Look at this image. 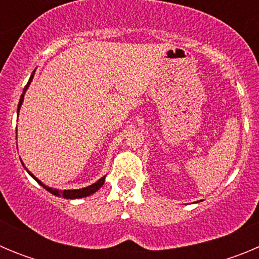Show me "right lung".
I'll use <instances>...</instances> for the list:
<instances>
[{
	"label": "right lung",
	"mask_w": 259,
	"mask_h": 259,
	"mask_svg": "<svg viewBox=\"0 0 259 259\" xmlns=\"http://www.w3.org/2000/svg\"><path fill=\"white\" fill-rule=\"evenodd\" d=\"M35 74V72H33ZM33 74L31 75V77H29V81L27 83V85L24 87V89H23V95L20 96V100H19V105H18V113H19V109H20V105H22L23 102V98H24V93H26L27 88H28V85L31 84L32 79H33ZM24 166V164H23ZM29 175L33 178V179L36 180V182L38 183L40 185H42L45 189H47L48 192H50L52 194H54V196H62L63 198H70V200H72V198H81V197H87V196H89V194H93L95 192H97L98 189L101 188L102 185H104L105 183V178H101V179L98 180L97 183H95V184L89 185V187H87V188H81V189H71V191H58V189H53V188H49V187H47V185H44L42 183L40 182L38 179H36L35 176L32 175L31 172L28 171Z\"/></svg>",
	"instance_id": "1"
}]
</instances>
